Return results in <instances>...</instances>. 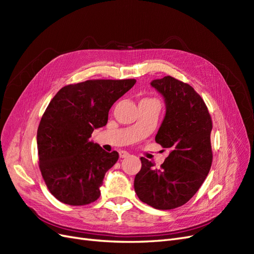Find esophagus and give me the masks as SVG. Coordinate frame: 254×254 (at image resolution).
<instances>
[{
    "label": "esophagus",
    "instance_id": "esophagus-1",
    "mask_svg": "<svg viewBox=\"0 0 254 254\" xmlns=\"http://www.w3.org/2000/svg\"><path fill=\"white\" fill-rule=\"evenodd\" d=\"M129 156H130V153L127 152V151H125V150H121V151H120V157H121V158H127V157H129Z\"/></svg>",
    "mask_w": 254,
    "mask_h": 254
}]
</instances>
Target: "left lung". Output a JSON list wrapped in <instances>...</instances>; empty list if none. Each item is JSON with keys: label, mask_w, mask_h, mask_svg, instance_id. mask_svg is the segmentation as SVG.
Listing matches in <instances>:
<instances>
[{"label": "left lung", "mask_w": 254, "mask_h": 254, "mask_svg": "<svg viewBox=\"0 0 254 254\" xmlns=\"http://www.w3.org/2000/svg\"><path fill=\"white\" fill-rule=\"evenodd\" d=\"M163 96L165 117L156 142L171 152L160 168L141 158L134 178L140 200L159 210L187 203L201 187L212 165V120L203 99L190 84L172 76L150 82Z\"/></svg>", "instance_id": "1"}]
</instances>
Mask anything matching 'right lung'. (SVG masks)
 I'll return each mask as SVG.
<instances>
[{
  "mask_svg": "<svg viewBox=\"0 0 254 254\" xmlns=\"http://www.w3.org/2000/svg\"><path fill=\"white\" fill-rule=\"evenodd\" d=\"M135 81L87 80L61 88L53 97L38 127L37 146L44 182L59 201L84 205L97 200L119 153L105 151L90 137L106 126L112 105Z\"/></svg>",
  "mask_w": 254,
  "mask_h": 254,
  "instance_id": "1",
  "label": "right lung"
}]
</instances>
